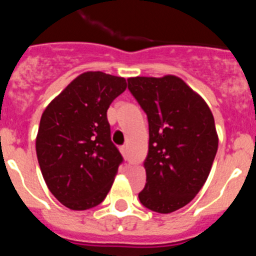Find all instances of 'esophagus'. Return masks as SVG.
I'll return each instance as SVG.
<instances>
[{"mask_svg": "<svg viewBox=\"0 0 256 256\" xmlns=\"http://www.w3.org/2000/svg\"><path fill=\"white\" fill-rule=\"evenodd\" d=\"M120 152L124 158H126V154H128V146H122L120 148Z\"/></svg>", "mask_w": 256, "mask_h": 256, "instance_id": "1", "label": "esophagus"}]
</instances>
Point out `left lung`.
Instances as JSON below:
<instances>
[{
  "mask_svg": "<svg viewBox=\"0 0 256 256\" xmlns=\"http://www.w3.org/2000/svg\"><path fill=\"white\" fill-rule=\"evenodd\" d=\"M128 88L148 119L146 184L140 201L169 214L188 204L209 177L218 150L214 116L180 76H133Z\"/></svg>",
  "mask_w": 256,
  "mask_h": 256,
  "instance_id": "8db88e82",
  "label": "left lung"
}]
</instances>
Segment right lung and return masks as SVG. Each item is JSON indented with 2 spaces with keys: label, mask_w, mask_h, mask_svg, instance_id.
<instances>
[{
  "label": "right lung",
  "mask_w": 256,
  "mask_h": 256,
  "mask_svg": "<svg viewBox=\"0 0 256 256\" xmlns=\"http://www.w3.org/2000/svg\"><path fill=\"white\" fill-rule=\"evenodd\" d=\"M126 88L122 76L86 72L40 116L38 164L52 195L69 209L94 208L112 188L123 158L112 142L106 112Z\"/></svg>",
  "instance_id": "1"
}]
</instances>
